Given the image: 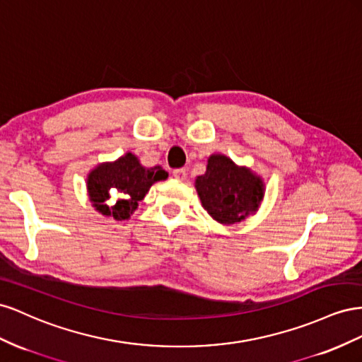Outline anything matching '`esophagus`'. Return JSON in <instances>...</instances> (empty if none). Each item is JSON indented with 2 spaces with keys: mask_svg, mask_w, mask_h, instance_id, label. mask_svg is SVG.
Masks as SVG:
<instances>
[{
  "mask_svg": "<svg viewBox=\"0 0 362 362\" xmlns=\"http://www.w3.org/2000/svg\"><path fill=\"white\" fill-rule=\"evenodd\" d=\"M173 175H174V179H177V180H180V182H183V180H187V171H185L183 168H179V170H174L173 171Z\"/></svg>",
  "mask_w": 362,
  "mask_h": 362,
  "instance_id": "1",
  "label": "esophagus"
}]
</instances>
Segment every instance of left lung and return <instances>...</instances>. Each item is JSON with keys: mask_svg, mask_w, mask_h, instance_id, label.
<instances>
[{"mask_svg": "<svg viewBox=\"0 0 362 362\" xmlns=\"http://www.w3.org/2000/svg\"><path fill=\"white\" fill-rule=\"evenodd\" d=\"M202 206L212 218L224 226L244 221L264 200L265 183L249 167H240L226 154L208 158L206 173L195 179Z\"/></svg>", "mask_w": 362, "mask_h": 362, "instance_id": "8db88e82", "label": "left lung"}]
</instances>
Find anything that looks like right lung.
Here are the masks:
<instances>
[{"mask_svg": "<svg viewBox=\"0 0 362 362\" xmlns=\"http://www.w3.org/2000/svg\"><path fill=\"white\" fill-rule=\"evenodd\" d=\"M167 177L168 173L159 165L144 167L138 156L129 151L117 160L101 162L89 171L88 197L98 214L118 221L129 220L151 185Z\"/></svg>", "mask_w": 362, "mask_h": 362, "instance_id": "add662e5", "label": "right lung"}]
</instances>
